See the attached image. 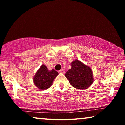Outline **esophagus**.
I'll return each mask as SVG.
<instances>
[{
    "label": "esophagus",
    "mask_w": 125,
    "mask_h": 125,
    "mask_svg": "<svg viewBox=\"0 0 125 125\" xmlns=\"http://www.w3.org/2000/svg\"><path fill=\"white\" fill-rule=\"evenodd\" d=\"M59 72H60V73H64V72H65L64 70V69H61V70Z\"/></svg>",
    "instance_id": "esophagus-1"
}]
</instances>
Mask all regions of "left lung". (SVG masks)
Returning <instances> with one entry per match:
<instances>
[{
	"label": "left lung",
	"instance_id": "left-lung-1",
	"mask_svg": "<svg viewBox=\"0 0 125 125\" xmlns=\"http://www.w3.org/2000/svg\"><path fill=\"white\" fill-rule=\"evenodd\" d=\"M71 67L65 74L71 85L78 89L89 87L94 81L90 68L77 60L72 62Z\"/></svg>",
	"mask_w": 125,
	"mask_h": 125
}]
</instances>
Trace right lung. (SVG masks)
I'll use <instances>...</instances> for the list:
<instances>
[{"mask_svg":"<svg viewBox=\"0 0 125 125\" xmlns=\"http://www.w3.org/2000/svg\"><path fill=\"white\" fill-rule=\"evenodd\" d=\"M58 73L54 69L48 71L47 67L42 65L33 77L35 85L41 90H46L52 85L53 81Z\"/></svg>","mask_w":125,"mask_h":125,"instance_id":"1","label":"right lung"}]
</instances>
